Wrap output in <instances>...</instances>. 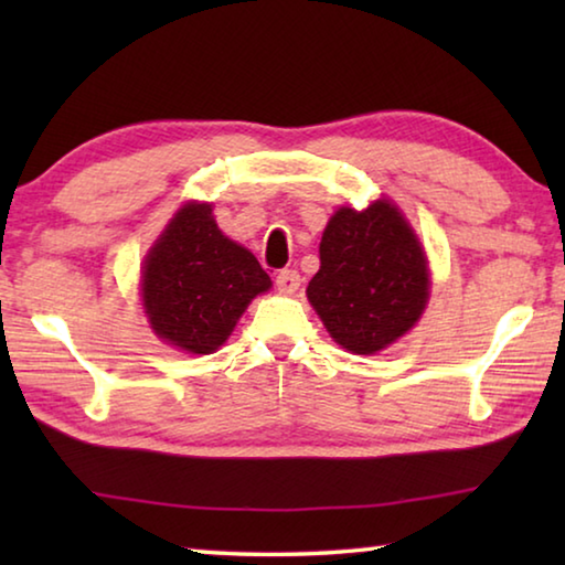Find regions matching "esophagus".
Instances as JSON below:
<instances>
[{
    "label": "esophagus",
    "mask_w": 565,
    "mask_h": 565,
    "mask_svg": "<svg viewBox=\"0 0 565 565\" xmlns=\"http://www.w3.org/2000/svg\"><path fill=\"white\" fill-rule=\"evenodd\" d=\"M299 284H301V276L294 269H281L279 274H276V289H279L281 294H294L296 289H299Z\"/></svg>",
    "instance_id": "1"
}]
</instances>
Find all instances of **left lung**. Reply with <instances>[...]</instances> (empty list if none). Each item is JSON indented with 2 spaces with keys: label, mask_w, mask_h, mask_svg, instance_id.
<instances>
[{
  "label": "left lung",
  "mask_w": 565,
  "mask_h": 565,
  "mask_svg": "<svg viewBox=\"0 0 565 565\" xmlns=\"http://www.w3.org/2000/svg\"><path fill=\"white\" fill-rule=\"evenodd\" d=\"M319 256L306 296L341 349L371 356L414 329L431 281L424 246L396 204L341 206L323 228Z\"/></svg>",
  "instance_id": "left-lung-1"
}]
</instances>
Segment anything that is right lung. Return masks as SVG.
<instances>
[{"instance_id": "right-lung-1", "label": "right lung", "mask_w": 565, "mask_h": 565, "mask_svg": "<svg viewBox=\"0 0 565 565\" xmlns=\"http://www.w3.org/2000/svg\"><path fill=\"white\" fill-rule=\"evenodd\" d=\"M271 289L248 248L222 234L212 204L179 209L149 248L141 303L161 341L186 353H212L232 337L254 296Z\"/></svg>"}]
</instances>
